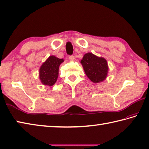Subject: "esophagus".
<instances>
[{"label": "esophagus", "instance_id": "1", "mask_svg": "<svg viewBox=\"0 0 149 149\" xmlns=\"http://www.w3.org/2000/svg\"><path fill=\"white\" fill-rule=\"evenodd\" d=\"M69 60L71 61H73L74 60V56H73V55L69 56Z\"/></svg>", "mask_w": 149, "mask_h": 149}]
</instances>
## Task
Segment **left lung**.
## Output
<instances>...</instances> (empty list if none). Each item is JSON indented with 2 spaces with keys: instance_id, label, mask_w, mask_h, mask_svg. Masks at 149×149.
<instances>
[{
  "instance_id": "obj_1",
  "label": "left lung",
  "mask_w": 149,
  "mask_h": 149,
  "mask_svg": "<svg viewBox=\"0 0 149 149\" xmlns=\"http://www.w3.org/2000/svg\"><path fill=\"white\" fill-rule=\"evenodd\" d=\"M81 63L87 77L93 82H102L106 78L108 67L104 58L97 57L92 53H87L81 60Z\"/></svg>"
}]
</instances>
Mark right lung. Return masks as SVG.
I'll return each instance as SVG.
<instances>
[{"mask_svg": "<svg viewBox=\"0 0 149 149\" xmlns=\"http://www.w3.org/2000/svg\"><path fill=\"white\" fill-rule=\"evenodd\" d=\"M63 61V59L51 56L43 63L40 69V78L44 85L51 86L56 82L59 66Z\"/></svg>", "mask_w": 149, "mask_h": 149, "instance_id": "right-lung-1", "label": "right lung"}]
</instances>
